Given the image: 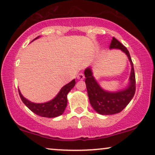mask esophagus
Segmentation results:
<instances>
[{"label":"esophagus","mask_w":155,"mask_h":155,"mask_svg":"<svg viewBox=\"0 0 155 155\" xmlns=\"http://www.w3.org/2000/svg\"><path fill=\"white\" fill-rule=\"evenodd\" d=\"M84 78H85L84 74H82V73L78 74V76H77V78L78 80H84Z\"/></svg>","instance_id":"obj_1"}]
</instances>
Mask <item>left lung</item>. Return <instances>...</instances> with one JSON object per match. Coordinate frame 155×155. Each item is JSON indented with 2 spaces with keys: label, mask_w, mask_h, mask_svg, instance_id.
<instances>
[{
  "label": "left lung",
  "mask_w": 155,
  "mask_h": 155,
  "mask_svg": "<svg viewBox=\"0 0 155 155\" xmlns=\"http://www.w3.org/2000/svg\"><path fill=\"white\" fill-rule=\"evenodd\" d=\"M109 48L120 49L127 55L131 70L127 87L116 92H110L105 91L98 84L92 74L91 67L85 69V82L90 103L94 110L101 115H114L121 112L132 100L136 91L134 70L129 51L115 38L112 39Z\"/></svg>",
  "instance_id": "obj_1"
}]
</instances>
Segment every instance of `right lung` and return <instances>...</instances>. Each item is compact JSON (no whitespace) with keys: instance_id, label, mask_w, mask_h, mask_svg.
<instances>
[{"instance_id":"obj_1","label":"right lung","mask_w":155,"mask_h":155,"mask_svg":"<svg viewBox=\"0 0 155 155\" xmlns=\"http://www.w3.org/2000/svg\"><path fill=\"white\" fill-rule=\"evenodd\" d=\"M40 38L37 37L33 40ZM76 84L75 79L62 87L53 100L45 103H34L25 98L18 90L20 97L25 105L38 115L45 117H55L63 114L68 104V94Z\"/></svg>"}]
</instances>
